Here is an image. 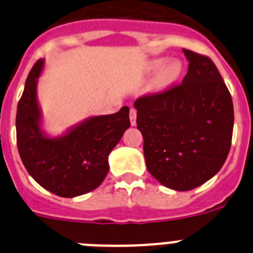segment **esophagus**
I'll use <instances>...</instances> for the list:
<instances>
[{
    "label": "esophagus",
    "instance_id": "1",
    "mask_svg": "<svg viewBox=\"0 0 253 253\" xmlns=\"http://www.w3.org/2000/svg\"><path fill=\"white\" fill-rule=\"evenodd\" d=\"M129 118H130V124L133 125V126L137 124V110H135V109H130Z\"/></svg>",
    "mask_w": 253,
    "mask_h": 253
}]
</instances>
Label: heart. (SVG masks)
Returning <instances> with one entry per match:
<instances>
[{"mask_svg": "<svg viewBox=\"0 0 253 253\" xmlns=\"http://www.w3.org/2000/svg\"><path fill=\"white\" fill-rule=\"evenodd\" d=\"M149 71H157L152 80V92L160 93L175 86L184 73V63L177 58L165 60V58H156L148 63Z\"/></svg>", "mask_w": 253, "mask_h": 253, "instance_id": "b5f03b06", "label": "heart"}]
</instances>
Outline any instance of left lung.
Listing matches in <instances>:
<instances>
[{
    "mask_svg": "<svg viewBox=\"0 0 253 253\" xmlns=\"http://www.w3.org/2000/svg\"><path fill=\"white\" fill-rule=\"evenodd\" d=\"M182 84L134 102L149 173L187 191L218 173L231 149L233 102L213 60L184 49Z\"/></svg>",
    "mask_w": 253,
    "mask_h": 253,
    "instance_id": "8db88e82",
    "label": "left lung"
}]
</instances>
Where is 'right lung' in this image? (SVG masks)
<instances>
[{"label": "right lung", "mask_w": 253, "mask_h": 253, "mask_svg": "<svg viewBox=\"0 0 253 253\" xmlns=\"http://www.w3.org/2000/svg\"><path fill=\"white\" fill-rule=\"evenodd\" d=\"M44 68L39 59L31 68L17 104L16 138L20 157L40 186L62 198H75L99 187L109 172V154L130 126L129 107L110 115L90 116L59 137L42 128L38 81Z\"/></svg>", "instance_id": "obj_1"}]
</instances>
